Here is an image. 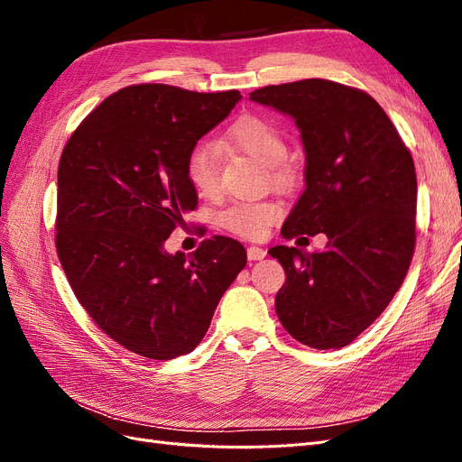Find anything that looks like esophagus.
<instances>
[{"mask_svg":"<svg viewBox=\"0 0 462 462\" xmlns=\"http://www.w3.org/2000/svg\"><path fill=\"white\" fill-rule=\"evenodd\" d=\"M265 254H268V250L262 248V246H248V248H246L248 260H263Z\"/></svg>","mask_w":462,"mask_h":462,"instance_id":"34e87169","label":"esophagus"}]
</instances>
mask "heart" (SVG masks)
Masks as SVG:
<instances>
[{"instance_id":"heart-1","label":"heart","mask_w":462,"mask_h":462,"mask_svg":"<svg viewBox=\"0 0 462 462\" xmlns=\"http://www.w3.org/2000/svg\"><path fill=\"white\" fill-rule=\"evenodd\" d=\"M226 141L245 152L246 156L256 160L263 167L277 175V165L287 158V143L273 123L256 116L236 119L226 133ZM221 173V152L214 143L202 141L194 146L187 158V177L192 189L200 197H214L219 189ZM277 209L268 202H235L221 212L223 227L246 236L258 239L275 219Z\"/></svg>"}]
</instances>
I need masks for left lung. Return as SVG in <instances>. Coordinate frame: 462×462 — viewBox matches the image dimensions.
<instances>
[{
  "label": "left lung",
  "mask_w": 462,
  "mask_h": 462,
  "mask_svg": "<svg viewBox=\"0 0 462 462\" xmlns=\"http://www.w3.org/2000/svg\"><path fill=\"white\" fill-rule=\"evenodd\" d=\"M295 119L304 192L282 235L326 233L319 253L270 248L285 270L275 297L283 328L312 348L355 341L395 297L414 253L416 173L397 129L372 96L324 79L250 92Z\"/></svg>",
  "instance_id": "left-lung-1"
}]
</instances>
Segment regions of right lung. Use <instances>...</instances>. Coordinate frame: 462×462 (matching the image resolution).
Wrapping results in <instances>:
<instances>
[{"instance_id": "add662e5", "label": "right lung", "mask_w": 462, "mask_h": 462, "mask_svg": "<svg viewBox=\"0 0 462 462\" xmlns=\"http://www.w3.org/2000/svg\"><path fill=\"white\" fill-rule=\"evenodd\" d=\"M167 85L127 87L97 106L63 148L55 246L82 309L129 351H194L223 292L246 265L229 236L170 254L167 236L199 197L187 158L241 100Z\"/></svg>"}]
</instances>
